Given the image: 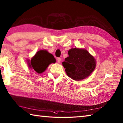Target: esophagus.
I'll use <instances>...</instances> for the list:
<instances>
[{"instance_id":"esophagus-1","label":"esophagus","mask_w":123,"mask_h":123,"mask_svg":"<svg viewBox=\"0 0 123 123\" xmlns=\"http://www.w3.org/2000/svg\"><path fill=\"white\" fill-rule=\"evenodd\" d=\"M57 63H60V62H61V59H60V58H57Z\"/></svg>"}]
</instances>
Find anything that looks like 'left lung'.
<instances>
[{
  "mask_svg": "<svg viewBox=\"0 0 123 123\" xmlns=\"http://www.w3.org/2000/svg\"><path fill=\"white\" fill-rule=\"evenodd\" d=\"M68 53L69 56L65 59L62 65L67 76L73 80H82L94 70L97 62L86 49L73 48Z\"/></svg>",
  "mask_w": 123,
  "mask_h": 123,
  "instance_id": "1",
  "label": "left lung"
}]
</instances>
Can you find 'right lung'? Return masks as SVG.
Here are the masks:
<instances>
[{
    "label": "right lung",
    "instance_id": "1",
    "mask_svg": "<svg viewBox=\"0 0 123 123\" xmlns=\"http://www.w3.org/2000/svg\"><path fill=\"white\" fill-rule=\"evenodd\" d=\"M56 62L53 55L46 50L38 51L31 60H27L30 69H33L38 74H42L46 70L49 65Z\"/></svg>",
    "mask_w": 123,
    "mask_h": 123
}]
</instances>
